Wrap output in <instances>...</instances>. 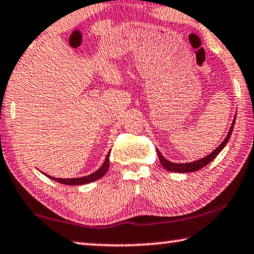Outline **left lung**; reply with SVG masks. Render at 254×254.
Here are the masks:
<instances>
[{
	"label": "left lung",
	"mask_w": 254,
	"mask_h": 254,
	"mask_svg": "<svg viewBox=\"0 0 254 254\" xmlns=\"http://www.w3.org/2000/svg\"><path fill=\"white\" fill-rule=\"evenodd\" d=\"M235 118H237V116H234V119L232 122V125H231V128L228 132V136L225 137V139L222 141V144H220L217 147L213 150L212 153H210L207 155V156L203 157L201 159H197V161L192 162V163H173L167 161V159L163 156L162 153L159 152L157 149V154H158V157H159V162H161L162 166L165 168V170L173 172V173H192V172H196L198 170H201L204 166H206L207 164H210L213 159H214L217 155L221 153V150L225 147V145L228 144V141L230 139L231 135H232V131H233V128H234V124H235Z\"/></svg>",
	"instance_id": "obj_1"
}]
</instances>
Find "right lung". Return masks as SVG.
<instances>
[{
  "instance_id": "add662e5",
  "label": "right lung",
  "mask_w": 254,
  "mask_h": 254,
  "mask_svg": "<svg viewBox=\"0 0 254 254\" xmlns=\"http://www.w3.org/2000/svg\"><path fill=\"white\" fill-rule=\"evenodd\" d=\"M109 155H110V150L109 153L107 154V157L105 159L104 164H102L100 168H98L96 172H93L92 174L90 175H87V176H83V177H75V179H58V177H53L50 175H47L46 173H42L46 176H48L49 179H51L53 181L58 182V183H61V184H64V185H83V184H88V183H91V182H95L97 180L101 179V177H104V175L107 173L109 168Z\"/></svg>"
}]
</instances>
